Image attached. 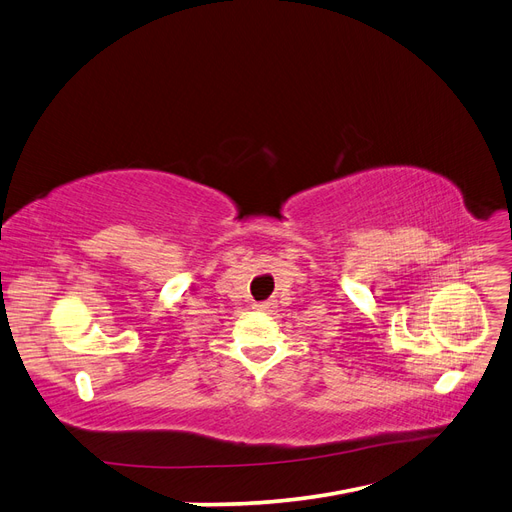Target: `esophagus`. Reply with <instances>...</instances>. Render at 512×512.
<instances>
[{
	"mask_svg": "<svg viewBox=\"0 0 512 512\" xmlns=\"http://www.w3.org/2000/svg\"><path fill=\"white\" fill-rule=\"evenodd\" d=\"M271 303L269 301H262V303H254V309L256 312H271Z\"/></svg>",
	"mask_w": 512,
	"mask_h": 512,
	"instance_id": "esophagus-1",
	"label": "esophagus"
}]
</instances>
